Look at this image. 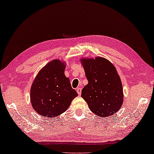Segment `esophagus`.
<instances>
[{"instance_id": "34e87169", "label": "esophagus", "mask_w": 154, "mask_h": 154, "mask_svg": "<svg viewBox=\"0 0 154 154\" xmlns=\"http://www.w3.org/2000/svg\"><path fill=\"white\" fill-rule=\"evenodd\" d=\"M76 91H77V93H78V95H81V93H82V89L81 88H77L76 89Z\"/></svg>"}]
</instances>
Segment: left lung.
<instances>
[{"label":"left lung","instance_id":"left-lung-1","mask_svg":"<svg viewBox=\"0 0 154 154\" xmlns=\"http://www.w3.org/2000/svg\"><path fill=\"white\" fill-rule=\"evenodd\" d=\"M88 84L82 90L81 96L91 112L107 117L117 112L123 102V89L121 78L110 61L103 57L82 59Z\"/></svg>","mask_w":154,"mask_h":154}]
</instances>
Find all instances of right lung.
<instances>
[{"label":"right lung","mask_w":154,"mask_h":154,"mask_svg":"<svg viewBox=\"0 0 154 154\" xmlns=\"http://www.w3.org/2000/svg\"><path fill=\"white\" fill-rule=\"evenodd\" d=\"M65 63L53 60L41 70L30 90V100L36 112L46 117L63 113L78 96L69 78L64 75Z\"/></svg>","instance_id":"obj_1"}]
</instances>
